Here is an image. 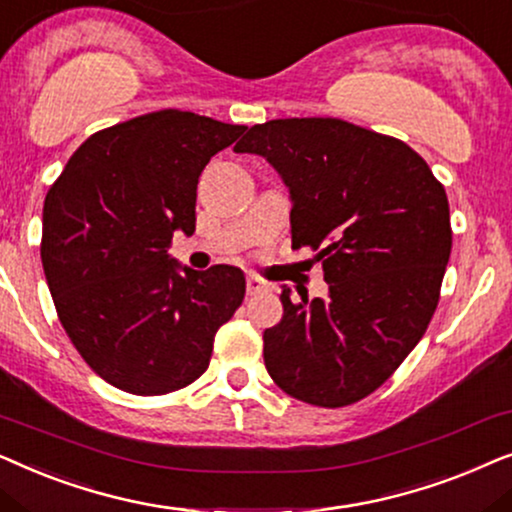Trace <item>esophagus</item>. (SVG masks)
Wrapping results in <instances>:
<instances>
[{
  "mask_svg": "<svg viewBox=\"0 0 512 512\" xmlns=\"http://www.w3.org/2000/svg\"><path fill=\"white\" fill-rule=\"evenodd\" d=\"M245 288H248V295H260L262 290H267V283L257 276H248L245 278Z\"/></svg>",
  "mask_w": 512,
  "mask_h": 512,
  "instance_id": "1",
  "label": "esophagus"
}]
</instances>
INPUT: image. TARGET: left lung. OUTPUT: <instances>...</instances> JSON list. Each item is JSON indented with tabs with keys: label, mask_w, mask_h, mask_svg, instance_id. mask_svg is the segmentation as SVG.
I'll use <instances>...</instances> for the list:
<instances>
[{
	"label": "left lung",
	"mask_w": 512,
	"mask_h": 512,
	"mask_svg": "<svg viewBox=\"0 0 512 512\" xmlns=\"http://www.w3.org/2000/svg\"><path fill=\"white\" fill-rule=\"evenodd\" d=\"M234 152L264 156L290 189L292 248L323 262L327 299L281 292L264 365L292 398L358 403L424 337L440 299L452 227L445 187L388 135L332 117L252 126Z\"/></svg>",
	"instance_id": "obj_1"
}]
</instances>
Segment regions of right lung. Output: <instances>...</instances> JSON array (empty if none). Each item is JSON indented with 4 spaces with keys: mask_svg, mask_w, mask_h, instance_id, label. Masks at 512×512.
I'll return each mask as SVG.
<instances>
[{
    "mask_svg": "<svg viewBox=\"0 0 512 512\" xmlns=\"http://www.w3.org/2000/svg\"><path fill=\"white\" fill-rule=\"evenodd\" d=\"M245 126L180 109L91 135L44 201L42 264L58 318L88 367L135 395L185 388L208 370L215 332L245 295L241 269L182 267L196 185Z\"/></svg>",
    "mask_w": 512,
    "mask_h": 512,
    "instance_id": "right-lung-1",
    "label": "right lung"
}]
</instances>
